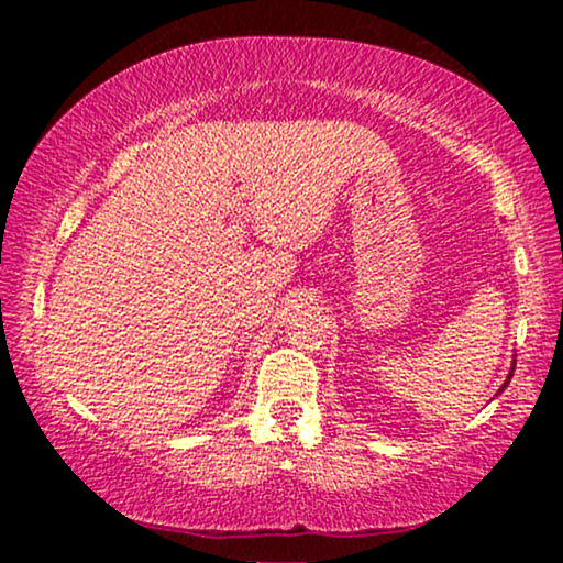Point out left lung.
I'll use <instances>...</instances> for the list:
<instances>
[{"label":"left lung","instance_id":"left-lung-1","mask_svg":"<svg viewBox=\"0 0 563 563\" xmlns=\"http://www.w3.org/2000/svg\"><path fill=\"white\" fill-rule=\"evenodd\" d=\"M507 379H511V375H509V377H507ZM504 387H507V383H504Z\"/></svg>","mask_w":563,"mask_h":563}]
</instances>
